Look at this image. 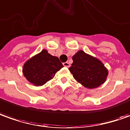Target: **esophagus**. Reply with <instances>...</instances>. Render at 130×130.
I'll use <instances>...</instances> for the list:
<instances>
[{"instance_id": "34e87169", "label": "esophagus", "mask_w": 130, "mask_h": 130, "mask_svg": "<svg viewBox=\"0 0 130 130\" xmlns=\"http://www.w3.org/2000/svg\"><path fill=\"white\" fill-rule=\"evenodd\" d=\"M63 65L65 67H67V68H69V67H70V64H69V62H64V63H63Z\"/></svg>"}]
</instances>
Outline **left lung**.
<instances>
[{"label": "left lung", "instance_id": "1", "mask_svg": "<svg viewBox=\"0 0 130 130\" xmlns=\"http://www.w3.org/2000/svg\"><path fill=\"white\" fill-rule=\"evenodd\" d=\"M69 71L76 80L84 87L91 89L104 84L108 71L103 63L93 56L80 50L72 57Z\"/></svg>", "mask_w": 130, "mask_h": 130}]
</instances>
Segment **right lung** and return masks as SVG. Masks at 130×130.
I'll use <instances>...</instances> for the list:
<instances>
[{
  "label": "right lung",
  "instance_id": "add662e5",
  "mask_svg": "<svg viewBox=\"0 0 130 130\" xmlns=\"http://www.w3.org/2000/svg\"><path fill=\"white\" fill-rule=\"evenodd\" d=\"M63 66L56 56H52L43 50L40 53L27 61L22 72L27 80L36 86H42L52 79Z\"/></svg>",
  "mask_w": 130,
  "mask_h": 130
}]
</instances>
